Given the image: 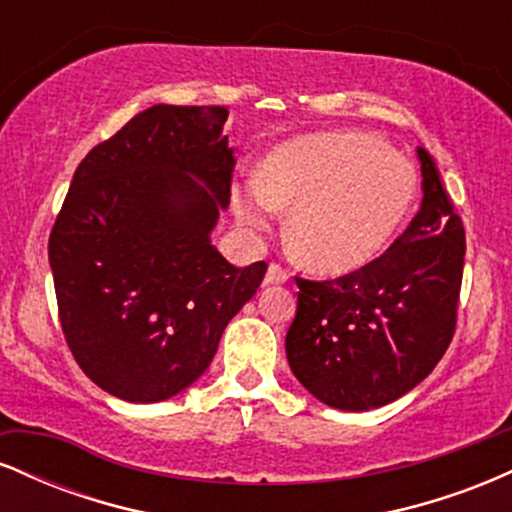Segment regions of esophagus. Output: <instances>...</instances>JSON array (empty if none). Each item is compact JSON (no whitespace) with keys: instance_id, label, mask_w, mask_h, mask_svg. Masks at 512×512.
<instances>
[{"instance_id":"obj_1","label":"esophagus","mask_w":512,"mask_h":512,"mask_svg":"<svg viewBox=\"0 0 512 512\" xmlns=\"http://www.w3.org/2000/svg\"><path fill=\"white\" fill-rule=\"evenodd\" d=\"M284 281H289V272H286L281 264L272 262L267 269V276H264V284H284Z\"/></svg>"}]
</instances>
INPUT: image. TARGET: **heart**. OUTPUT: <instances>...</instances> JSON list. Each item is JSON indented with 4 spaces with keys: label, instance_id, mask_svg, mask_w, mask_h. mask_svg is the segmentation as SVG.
<instances>
[{
    "label": "heart",
    "instance_id": "1",
    "mask_svg": "<svg viewBox=\"0 0 512 512\" xmlns=\"http://www.w3.org/2000/svg\"><path fill=\"white\" fill-rule=\"evenodd\" d=\"M416 197L407 156L361 132L305 134L264 158L260 180L236 195L243 226L262 228L291 209L289 243L320 274H351L380 257Z\"/></svg>",
    "mask_w": 512,
    "mask_h": 512
}]
</instances>
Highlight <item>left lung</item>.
<instances>
[{
	"label": "left lung",
	"mask_w": 512,
	"mask_h": 512,
	"mask_svg": "<svg viewBox=\"0 0 512 512\" xmlns=\"http://www.w3.org/2000/svg\"><path fill=\"white\" fill-rule=\"evenodd\" d=\"M419 214L385 255L332 281L296 279L286 358L322 404L368 411L414 390L452 342L464 226L426 149Z\"/></svg>",
	"instance_id": "8db88e82"
}]
</instances>
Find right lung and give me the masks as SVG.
<instances>
[{
  "instance_id": "obj_1",
  "label": "right lung",
  "mask_w": 512,
  "mask_h": 512,
  "mask_svg": "<svg viewBox=\"0 0 512 512\" xmlns=\"http://www.w3.org/2000/svg\"><path fill=\"white\" fill-rule=\"evenodd\" d=\"M221 105L158 103L76 168L50 233L64 339L81 370L125 402L190 387L267 262L233 267L211 245L236 151Z\"/></svg>"
}]
</instances>
